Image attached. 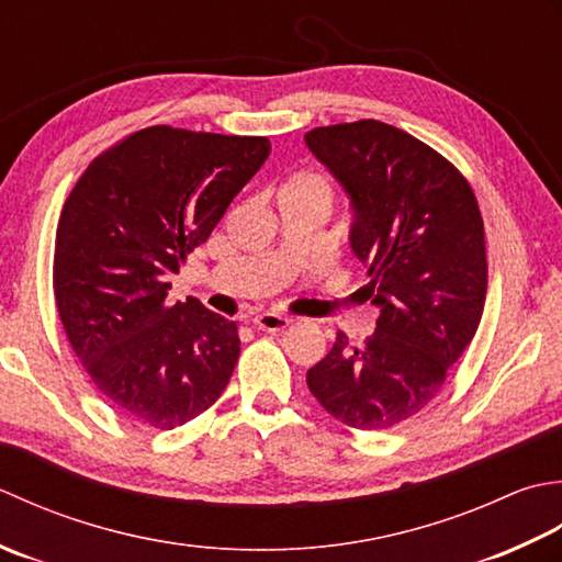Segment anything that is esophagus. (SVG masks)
<instances>
[{
  "mask_svg": "<svg viewBox=\"0 0 562 562\" xmlns=\"http://www.w3.org/2000/svg\"><path fill=\"white\" fill-rule=\"evenodd\" d=\"M293 323L291 317H283V315H277V313H261L255 317V327L257 329H265V331H281Z\"/></svg>",
  "mask_w": 562,
  "mask_h": 562,
  "instance_id": "esophagus-1",
  "label": "esophagus"
}]
</instances>
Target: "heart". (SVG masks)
Returning <instances> with one entry per match:
<instances>
[{"instance_id": "b5f03b06", "label": "heart", "mask_w": 562, "mask_h": 562, "mask_svg": "<svg viewBox=\"0 0 562 562\" xmlns=\"http://www.w3.org/2000/svg\"><path fill=\"white\" fill-rule=\"evenodd\" d=\"M285 191H301V193H307V196L323 199V201H327V203H329V189H327V184H325L323 179L311 177V175L297 177L295 181H291V187L285 189Z\"/></svg>"}]
</instances>
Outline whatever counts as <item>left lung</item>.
I'll use <instances>...</instances> for the list:
<instances>
[{"label":"left lung","mask_w":562,"mask_h":562,"mask_svg":"<svg viewBox=\"0 0 562 562\" xmlns=\"http://www.w3.org/2000/svg\"><path fill=\"white\" fill-rule=\"evenodd\" d=\"M305 145L349 196V245L381 311L361 347L337 331L307 387L347 427L391 429L441 393L475 337L487 291L483 217L461 171L395 125H327Z\"/></svg>","instance_id":"1"}]
</instances>
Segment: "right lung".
Here are the masks:
<instances>
[{
    "mask_svg": "<svg viewBox=\"0 0 562 562\" xmlns=\"http://www.w3.org/2000/svg\"><path fill=\"white\" fill-rule=\"evenodd\" d=\"M267 137L137 131L101 153L57 223L53 289L72 351L123 415L157 429L209 409L239 357L233 319L169 277L267 162Z\"/></svg>",
    "mask_w": 562,
    "mask_h": 562,
    "instance_id": "right-lung-1",
    "label": "right lung"
}]
</instances>
